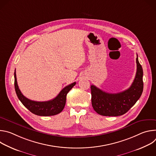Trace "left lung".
Masks as SVG:
<instances>
[{
	"label": "left lung",
	"mask_w": 156,
	"mask_h": 156,
	"mask_svg": "<svg viewBox=\"0 0 156 156\" xmlns=\"http://www.w3.org/2000/svg\"><path fill=\"white\" fill-rule=\"evenodd\" d=\"M137 70L131 86L121 93H108L94 85L91 86V102L94 110L103 116H119L125 114L135 104L143 91V71L136 58Z\"/></svg>",
	"instance_id": "8db88e82"
}]
</instances>
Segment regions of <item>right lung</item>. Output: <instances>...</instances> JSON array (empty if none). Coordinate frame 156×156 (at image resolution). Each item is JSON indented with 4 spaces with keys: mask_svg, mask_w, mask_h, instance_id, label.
<instances>
[{
    "mask_svg": "<svg viewBox=\"0 0 156 156\" xmlns=\"http://www.w3.org/2000/svg\"><path fill=\"white\" fill-rule=\"evenodd\" d=\"M14 77L15 89L19 100L31 112L39 116H52L60 113L66 103V94L76 84V82H74L65 86L59 94L52 100L44 102H37L27 98L21 93L17 84L15 71Z\"/></svg>",
    "mask_w": 156,
    "mask_h": 156,
    "instance_id": "right-lung-1",
    "label": "right lung"
}]
</instances>
